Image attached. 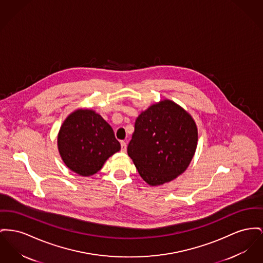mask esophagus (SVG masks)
<instances>
[{"mask_svg":"<svg viewBox=\"0 0 263 263\" xmlns=\"http://www.w3.org/2000/svg\"><path fill=\"white\" fill-rule=\"evenodd\" d=\"M120 144H121V151H122V152H126V149H127V144H126V142H125V141H121Z\"/></svg>","mask_w":263,"mask_h":263,"instance_id":"34e87169","label":"esophagus"}]
</instances>
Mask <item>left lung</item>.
Returning a JSON list of instances; mask_svg holds the SVG:
<instances>
[{"label": "left lung", "instance_id": "left-lung-1", "mask_svg": "<svg viewBox=\"0 0 263 263\" xmlns=\"http://www.w3.org/2000/svg\"><path fill=\"white\" fill-rule=\"evenodd\" d=\"M197 143L198 129L191 115L164 100L138 116L127 152L146 183L163 185L185 172Z\"/></svg>", "mask_w": 263, "mask_h": 263}]
</instances>
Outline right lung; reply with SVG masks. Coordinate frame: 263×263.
<instances>
[{"mask_svg":"<svg viewBox=\"0 0 263 263\" xmlns=\"http://www.w3.org/2000/svg\"><path fill=\"white\" fill-rule=\"evenodd\" d=\"M58 142L64 164L85 177L97 173L121 148L111 126L92 110L71 113L62 125Z\"/></svg>","mask_w":263,"mask_h":263,"instance_id":"obj_1","label":"right lung"}]
</instances>
